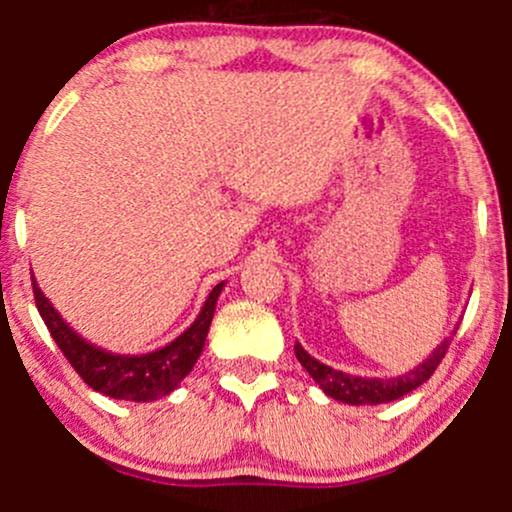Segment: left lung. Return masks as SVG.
Returning a JSON list of instances; mask_svg holds the SVG:
<instances>
[{
	"label": "left lung",
	"instance_id": "obj_1",
	"mask_svg": "<svg viewBox=\"0 0 512 512\" xmlns=\"http://www.w3.org/2000/svg\"><path fill=\"white\" fill-rule=\"evenodd\" d=\"M448 344H451V337L443 339L441 347L433 349L431 356H428L423 364H418L416 369L409 371V374L394 376V379H366V376L344 374V371L332 369V366L322 364V361H317L314 356H309L299 342L294 344V354H297L299 364L309 371V376L317 381L319 389L327 396L352 406H376L386 404V401L401 399V396L411 394L418 386L426 384V381L431 379L433 371H436V366L441 364L443 356H446Z\"/></svg>",
	"mask_w": 512,
	"mask_h": 512
}]
</instances>
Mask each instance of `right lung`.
<instances>
[{"label": "right lung", "mask_w": 512, "mask_h": 512, "mask_svg": "<svg viewBox=\"0 0 512 512\" xmlns=\"http://www.w3.org/2000/svg\"><path fill=\"white\" fill-rule=\"evenodd\" d=\"M34 285V299L36 309H39L41 319H44L46 329L51 332L54 342L64 352L69 364L74 366L76 374L103 396L123 401H156L160 396H168L170 391L178 389L180 381L193 371L195 361H198L200 352L208 339L210 322H213L215 304H218L220 292H223L225 282L213 287V292L205 299L203 309H200L198 319L173 339L165 347L156 349L148 354H113L106 349L96 347V344L86 342L84 337L74 332L69 324L61 319L56 312L54 304L46 299L36 280L32 277Z\"/></svg>", "instance_id": "right-lung-1"}]
</instances>
